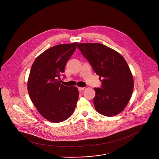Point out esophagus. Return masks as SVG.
<instances>
[{"label": "esophagus", "mask_w": 159, "mask_h": 159, "mask_svg": "<svg viewBox=\"0 0 159 159\" xmlns=\"http://www.w3.org/2000/svg\"><path fill=\"white\" fill-rule=\"evenodd\" d=\"M85 88H80V87H78V89L79 91H82L83 90H84Z\"/></svg>", "instance_id": "1"}]
</instances>
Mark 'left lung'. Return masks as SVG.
I'll return each mask as SVG.
<instances>
[{"instance_id":"left-lung-1","label":"left lung","mask_w":159,"mask_h":159,"mask_svg":"<svg viewBox=\"0 0 159 159\" xmlns=\"http://www.w3.org/2000/svg\"><path fill=\"white\" fill-rule=\"evenodd\" d=\"M77 47L102 79L101 88H94L96 111L109 117L120 113L134 90V78L127 62L119 52L99 43H79Z\"/></svg>"}]
</instances>
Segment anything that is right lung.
I'll return each mask as SVG.
<instances>
[{
  "label": "right lung",
  "instance_id": "add662e5",
  "mask_svg": "<svg viewBox=\"0 0 159 159\" xmlns=\"http://www.w3.org/2000/svg\"><path fill=\"white\" fill-rule=\"evenodd\" d=\"M77 44H61L48 49L35 59L30 69L27 82L29 97L38 111L51 122L64 121L74 112L78 90L62 85L58 80Z\"/></svg>",
  "mask_w": 159,
  "mask_h": 159
}]
</instances>
